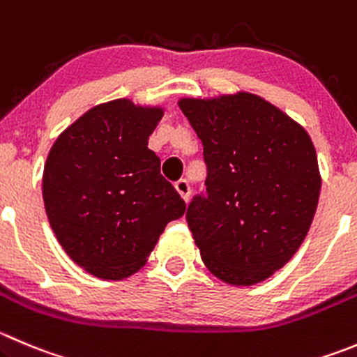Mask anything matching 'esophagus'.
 <instances>
[{
    "mask_svg": "<svg viewBox=\"0 0 357 357\" xmlns=\"http://www.w3.org/2000/svg\"><path fill=\"white\" fill-rule=\"evenodd\" d=\"M174 188H176V192L181 195L183 200L190 199V185H188V181H186V179H179V181H176Z\"/></svg>",
    "mask_w": 357,
    "mask_h": 357,
    "instance_id": "1",
    "label": "esophagus"
}]
</instances>
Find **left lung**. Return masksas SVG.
Segmentation results:
<instances>
[{
	"instance_id": "left-lung-1",
	"label": "left lung",
	"mask_w": 357,
	"mask_h": 357,
	"mask_svg": "<svg viewBox=\"0 0 357 357\" xmlns=\"http://www.w3.org/2000/svg\"><path fill=\"white\" fill-rule=\"evenodd\" d=\"M178 105L207 164L206 197L186 211L204 265L227 284H258L295 256L312 225L321 192L312 139L251 92Z\"/></svg>"
}]
</instances>
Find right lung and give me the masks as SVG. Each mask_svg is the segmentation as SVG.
<instances>
[{"label":"right lung","mask_w":357,"mask_h":357,"mask_svg":"<svg viewBox=\"0 0 357 357\" xmlns=\"http://www.w3.org/2000/svg\"><path fill=\"white\" fill-rule=\"evenodd\" d=\"M162 116V106L102 102L48 151L41 186L48 223L66 255L94 278L136 274L169 221L185 214V200L148 148Z\"/></svg>","instance_id":"obj_1"}]
</instances>
